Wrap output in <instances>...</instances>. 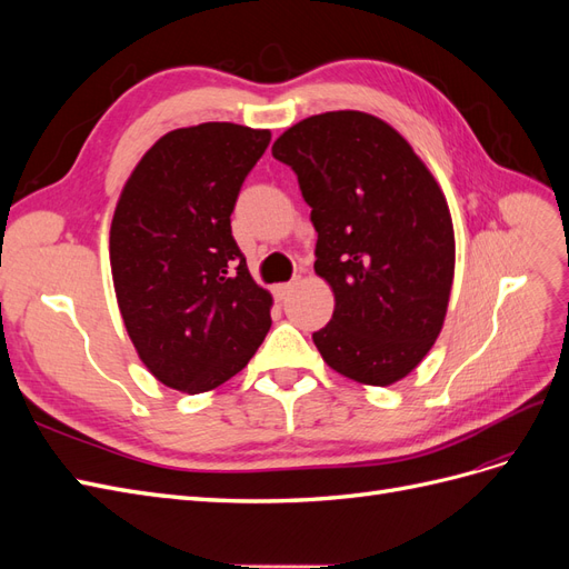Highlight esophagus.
I'll list each match as a JSON object with an SVG mask.
<instances>
[{
  "mask_svg": "<svg viewBox=\"0 0 569 569\" xmlns=\"http://www.w3.org/2000/svg\"><path fill=\"white\" fill-rule=\"evenodd\" d=\"M291 291H295V282H284V284H278L274 287V299L278 301H284Z\"/></svg>",
  "mask_w": 569,
  "mask_h": 569,
  "instance_id": "obj_1",
  "label": "esophagus"
}]
</instances>
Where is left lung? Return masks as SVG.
Instances as JSON below:
<instances>
[{
    "label": "left lung",
    "instance_id": "8db88e82",
    "mask_svg": "<svg viewBox=\"0 0 569 569\" xmlns=\"http://www.w3.org/2000/svg\"><path fill=\"white\" fill-rule=\"evenodd\" d=\"M272 157L297 173L316 272L335 291L332 320L313 332L320 356L360 385L399 382L437 341L453 284V222L435 176L363 111L306 118Z\"/></svg>",
    "mask_w": 569,
    "mask_h": 569
}]
</instances>
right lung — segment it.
Returning a JSON list of instances; mask_svg holds the SVG:
<instances>
[{"label":"right lung","instance_id":"right-lung-1","mask_svg":"<svg viewBox=\"0 0 569 569\" xmlns=\"http://www.w3.org/2000/svg\"><path fill=\"white\" fill-rule=\"evenodd\" d=\"M270 130L201 123L163 134L137 163L111 222L120 316L149 372L201 393L242 370L270 330L272 297L230 216Z\"/></svg>","mask_w":569,"mask_h":569}]
</instances>
